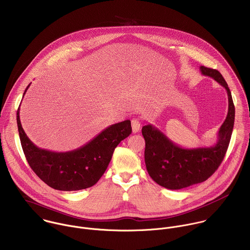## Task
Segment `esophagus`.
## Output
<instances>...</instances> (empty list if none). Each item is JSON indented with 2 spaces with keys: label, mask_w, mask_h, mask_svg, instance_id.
Listing matches in <instances>:
<instances>
[{
  "label": "esophagus",
  "mask_w": 250,
  "mask_h": 250,
  "mask_svg": "<svg viewBox=\"0 0 250 250\" xmlns=\"http://www.w3.org/2000/svg\"><path fill=\"white\" fill-rule=\"evenodd\" d=\"M131 123H132V131H133V133L137 134L140 131V129H141V122H140V120L137 119V118H134Z\"/></svg>",
  "instance_id": "34e87169"
}]
</instances>
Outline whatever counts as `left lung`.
I'll return each instance as SVG.
<instances>
[{
    "instance_id": "1",
    "label": "left lung",
    "mask_w": 250,
    "mask_h": 250,
    "mask_svg": "<svg viewBox=\"0 0 250 250\" xmlns=\"http://www.w3.org/2000/svg\"><path fill=\"white\" fill-rule=\"evenodd\" d=\"M200 71L203 76L209 77L223 86L228 95V113L218 131L216 144L209 147L184 148L171 142L151 124L142 129L146 141L145 161L148 174L167 189H182L207 180L223 161L231 140L235 105L228 84L216 70L201 66Z\"/></svg>"
}]
</instances>
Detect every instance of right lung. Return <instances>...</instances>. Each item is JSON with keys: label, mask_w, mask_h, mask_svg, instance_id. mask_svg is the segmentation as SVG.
<instances>
[{"label": "right lung", "mask_w": 250, "mask_h": 250, "mask_svg": "<svg viewBox=\"0 0 250 250\" xmlns=\"http://www.w3.org/2000/svg\"><path fill=\"white\" fill-rule=\"evenodd\" d=\"M19 107L16 121L25 157L35 173L56 190L76 191L96 184L108 166L115 147L132 133L131 121L125 120L108 126L80 148L50 151L38 147L27 137L20 122Z\"/></svg>", "instance_id": "add662e5"}]
</instances>
